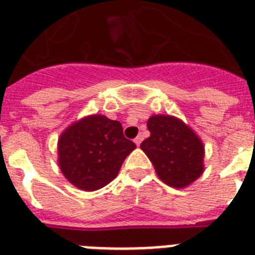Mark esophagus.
<instances>
[{"instance_id":"obj_1","label":"esophagus","mask_w":255,"mask_h":255,"mask_svg":"<svg viewBox=\"0 0 255 255\" xmlns=\"http://www.w3.org/2000/svg\"><path fill=\"white\" fill-rule=\"evenodd\" d=\"M142 140H143V136L142 135H138L135 139H134V142H135L136 145L140 144V143H142Z\"/></svg>"}]
</instances>
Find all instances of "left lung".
Instances as JSON below:
<instances>
[{
    "instance_id": "8db88e82",
    "label": "left lung",
    "mask_w": 255,
    "mask_h": 255,
    "mask_svg": "<svg viewBox=\"0 0 255 255\" xmlns=\"http://www.w3.org/2000/svg\"><path fill=\"white\" fill-rule=\"evenodd\" d=\"M151 136L140 148L148 156L164 183L182 188L195 182L204 171V145L195 132L171 116H152L147 123Z\"/></svg>"
}]
</instances>
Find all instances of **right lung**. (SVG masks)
I'll return each mask as SVG.
<instances>
[{
  "label": "right lung",
  "instance_id": "right-lung-1",
  "mask_svg": "<svg viewBox=\"0 0 255 255\" xmlns=\"http://www.w3.org/2000/svg\"><path fill=\"white\" fill-rule=\"evenodd\" d=\"M135 147V143L124 136L119 121L102 115L85 117L60 135V170L81 190H101L116 178L125 158Z\"/></svg>",
  "mask_w": 255,
  "mask_h": 255
}]
</instances>
